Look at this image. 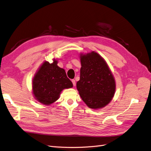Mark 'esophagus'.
Listing matches in <instances>:
<instances>
[{"instance_id":"esophagus-1","label":"esophagus","mask_w":151,"mask_h":151,"mask_svg":"<svg viewBox=\"0 0 151 151\" xmlns=\"http://www.w3.org/2000/svg\"><path fill=\"white\" fill-rule=\"evenodd\" d=\"M72 83L73 85H74V86H76V81H75V80L72 79Z\"/></svg>"}]
</instances>
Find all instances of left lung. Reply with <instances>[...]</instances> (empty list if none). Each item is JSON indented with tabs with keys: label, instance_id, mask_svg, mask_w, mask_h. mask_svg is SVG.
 <instances>
[{
	"label": "left lung",
	"instance_id": "obj_1",
	"mask_svg": "<svg viewBox=\"0 0 151 151\" xmlns=\"http://www.w3.org/2000/svg\"><path fill=\"white\" fill-rule=\"evenodd\" d=\"M80 80L76 87L80 96L91 109H100L115 95V80L104 59L94 51L80 54Z\"/></svg>",
	"mask_w": 151,
	"mask_h": 151
}]
</instances>
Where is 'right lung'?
<instances>
[{
	"label": "right lung",
	"instance_id": "right-lung-1",
	"mask_svg": "<svg viewBox=\"0 0 151 151\" xmlns=\"http://www.w3.org/2000/svg\"><path fill=\"white\" fill-rule=\"evenodd\" d=\"M55 59H53L52 63L44 61L33 79L32 89L34 97L45 105H50L56 101L62 90L73 87L65 70L59 67Z\"/></svg>",
	"mask_w": 151,
	"mask_h": 151
}]
</instances>
